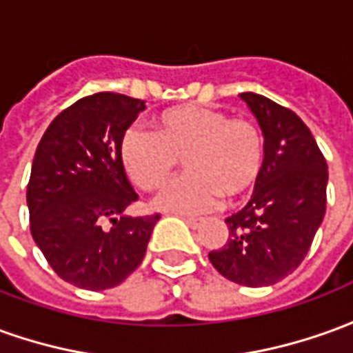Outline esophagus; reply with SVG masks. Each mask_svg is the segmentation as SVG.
I'll use <instances>...</instances> for the list:
<instances>
[{
  "instance_id": "esophagus-1",
  "label": "esophagus",
  "mask_w": 353,
  "mask_h": 353,
  "mask_svg": "<svg viewBox=\"0 0 353 353\" xmlns=\"http://www.w3.org/2000/svg\"><path fill=\"white\" fill-rule=\"evenodd\" d=\"M185 221H187V225H189V228L196 229L199 225H201L202 221H204V219L202 218H185Z\"/></svg>"
}]
</instances>
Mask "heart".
<instances>
[{
    "label": "heart",
    "mask_w": 353,
    "mask_h": 353,
    "mask_svg": "<svg viewBox=\"0 0 353 353\" xmlns=\"http://www.w3.org/2000/svg\"><path fill=\"white\" fill-rule=\"evenodd\" d=\"M154 135L128 130L120 157L137 187L154 191L166 183L181 159V176L154 199L164 212L194 214L219 201H235L260 177L263 139L260 130L243 118L201 105L166 108L154 118Z\"/></svg>",
    "instance_id": "1"
}]
</instances>
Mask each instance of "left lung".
Returning a JSON list of instances; mask_svg holds the SVG:
<instances>
[{
	"label": "left lung",
	"instance_id": "8db88e82",
	"mask_svg": "<svg viewBox=\"0 0 353 353\" xmlns=\"http://www.w3.org/2000/svg\"><path fill=\"white\" fill-rule=\"evenodd\" d=\"M263 135V162L252 199L225 219L228 243L208 254L236 285L270 287L296 270L327 206V162L300 118L263 95H239Z\"/></svg>",
	"mask_w": 353,
	"mask_h": 353
}]
</instances>
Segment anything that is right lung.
<instances>
[{
    "label": "right lung",
    "mask_w": 353,
    "mask_h": 353,
    "mask_svg": "<svg viewBox=\"0 0 353 353\" xmlns=\"http://www.w3.org/2000/svg\"><path fill=\"white\" fill-rule=\"evenodd\" d=\"M145 101L95 93L49 124L32 162L26 202L34 243L74 287L105 290L132 275L160 216H128L137 193L125 176L120 143ZM108 219L113 225L103 228Z\"/></svg>",
    "instance_id": "obj_1"
}]
</instances>
